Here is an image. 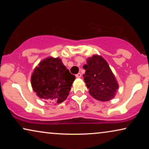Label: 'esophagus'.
Segmentation results:
<instances>
[{
  "mask_svg": "<svg viewBox=\"0 0 149 149\" xmlns=\"http://www.w3.org/2000/svg\"><path fill=\"white\" fill-rule=\"evenodd\" d=\"M81 77V74L80 72H79L78 74H76V77H77V78H80Z\"/></svg>",
  "mask_w": 149,
  "mask_h": 149,
  "instance_id": "34e87169",
  "label": "esophagus"
}]
</instances>
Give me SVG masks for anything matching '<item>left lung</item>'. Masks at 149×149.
Instances as JSON below:
<instances>
[{
	"instance_id": "left-lung-1",
	"label": "left lung",
	"mask_w": 149,
	"mask_h": 149,
	"mask_svg": "<svg viewBox=\"0 0 149 149\" xmlns=\"http://www.w3.org/2000/svg\"><path fill=\"white\" fill-rule=\"evenodd\" d=\"M83 68L85 70L84 81L91 96L102 102L115 97L119 86L105 60L95 55L87 59Z\"/></svg>"
}]
</instances>
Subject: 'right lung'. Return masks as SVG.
<instances>
[{"label":"right lung","instance_id":"1","mask_svg":"<svg viewBox=\"0 0 149 149\" xmlns=\"http://www.w3.org/2000/svg\"><path fill=\"white\" fill-rule=\"evenodd\" d=\"M74 79L61 59L47 58L34 69L31 84L40 98L58 104L66 99Z\"/></svg>","mask_w":149,"mask_h":149}]
</instances>
